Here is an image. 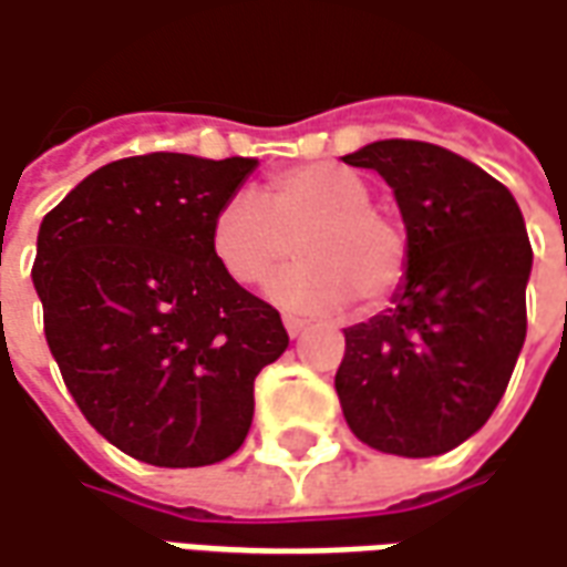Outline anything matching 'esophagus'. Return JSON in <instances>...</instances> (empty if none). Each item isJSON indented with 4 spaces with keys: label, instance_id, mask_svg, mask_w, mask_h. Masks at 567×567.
<instances>
[{
    "label": "esophagus",
    "instance_id": "esophagus-1",
    "mask_svg": "<svg viewBox=\"0 0 567 567\" xmlns=\"http://www.w3.org/2000/svg\"><path fill=\"white\" fill-rule=\"evenodd\" d=\"M285 332L291 334V338H300V334L307 332V322H303V319H295V316H285Z\"/></svg>",
    "mask_w": 567,
    "mask_h": 567
}]
</instances>
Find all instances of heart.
I'll use <instances>...</instances> for the list:
<instances>
[{
  "mask_svg": "<svg viewBox=\"0 0 567 567\" xmlns=\"http://www.w3.org/2000/svg\"><path fill=\"white\" fill-rule=\"evenodd\" d=\"M291 241L300 260L267 285V298L291 313L334 316L353 300L375 310L410 264L403 226L372 207L369 186L338 164L276 173L260 198L235 192L210 223V251L238 285L264 282L291 254Z\"/></svg>",
  "mask_w": 567,
  "mask_h": 567,
  "instance_id": "b5f03b06",
  "label": "heart"
}]
</instances>
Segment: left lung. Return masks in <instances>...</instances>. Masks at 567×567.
<instances>
[{
	"instance_id": "1",
	"label": "left lung",
	"mask_w": 567,
	"mask_h": 567,
	"mask_svg": "<svg viewBox=\"0 0 567 567\" xmlns=\"http://www.w3.org/2000/svg\"><path fill=\"white\" fill-rule=\"evenodd\" d=\"M344 164L394 188L410 264L391 307L344 329L334 391L363 444L441 456L491 419L525 344V217L491 173L431 142L384 138Z\"/></svg>"
}]
</instances>
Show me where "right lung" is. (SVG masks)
<instances>
[{"instance_id":"right-lung-1","label":"right lung","mask_w":567,"mask_h":567,"mask_svg":"<svg viewBox=\"0 0 567 567\" xmlns=\"http://www.w3.org/2000/svg\"><path fill=\"white\" fill-rule=\"evenodd\" d=\"M254 167L123 157L42 217L45 341L92 429L133 460L198 468L233 456L251 429L254 379L288 348L279 313L210 251L219 204Z\"/></svg>"}]
</instances>
